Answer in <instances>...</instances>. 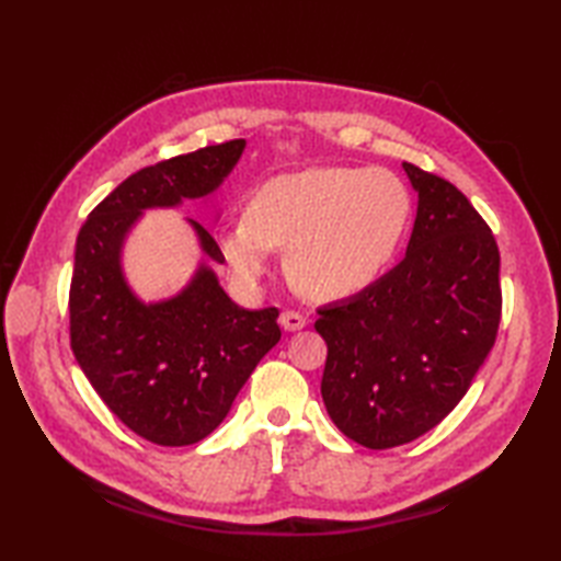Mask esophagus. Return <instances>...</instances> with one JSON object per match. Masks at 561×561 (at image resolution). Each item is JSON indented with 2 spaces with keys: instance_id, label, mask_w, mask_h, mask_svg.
Returning <instances> with one entry per match:
<instances>
[{
  "instance_id": "obj_1",
  "label": "esophagus",
  "mask_w": 561,
  "mask_h": 561,
  "mask_svg": "<svg viewBox=\"0 0 561 561\" xmlns=\"http://www.w3.org/2000/svg\"><path fill=\"white\" fill-rule=\"evenodd\" d=\"M306 316H301V313H296V311H284L282 316H279V325L287 330V332H296V330H304L306 328Z\"/></svg>"
}]
</instances>
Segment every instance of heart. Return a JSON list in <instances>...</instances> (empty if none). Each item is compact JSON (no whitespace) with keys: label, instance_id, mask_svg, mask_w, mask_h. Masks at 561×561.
<instances>
[{"label":"heart","instance_id":"1","mask_svg":"<svg viewBox=\"0 0 561 561\" xmlns=\"http://www.w3.org/2000/svg\"><path fill=\"white\" fill-rule=\"evenodd\" d=\"M412 199L386 169H306L262 183L245 217L219 233L233 277L255 287L272 250H287L296 289L316 301L359 294L386 270L410 224Z\"/></svg>","mask_w":561,"mask_h":561}]
</instances>
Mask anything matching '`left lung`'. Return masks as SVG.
I'll return each instance as SVG.
<instances>
[{
  "mask_svg": "<svg viewBox=\"0 0 561 561\" xmlns=\"http://www.w3.org/2000/svg\"><path fill=\"white\" fill-rule=\"evenodd\" d=\"M402 169L420 197L408 253L316 320L328 344L320 392L330 420L374 450L410 444L450 414L502 320L492 229L456 185Z\"/></svg>",
  "mask_w": 561,
  "mask_h": 561,
  "instance_id": "8db88e82",
  "label": "left lung"
}]
</instances>
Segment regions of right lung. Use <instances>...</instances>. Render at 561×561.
Returning a JSON list of instances; mask_svg holds the SVG:
<instances>
[{
	"mask_svg": "<svg viewBox=\"0 0 561 561\" xmlns=\"http://www.w3.org/2000/svg\"><path fill=\"white\" fill-rule=\"evenodd\" d=\"M245 139H231L133 173L89 214L77 236L69 337L81 371L127 428L159 446H190L229 414L238 390L282 330L277 308L245 311L197 267L171 299L145 304L123 274V243L141 211L211 195L233 171ZM214 262L221 250L187 219Z\"/></svg>",
	"mask_w": 561,
	"mask_h": 561,
	"instance_id": "right-lung-1",
	"label": "right lung"
}]
</instances>
